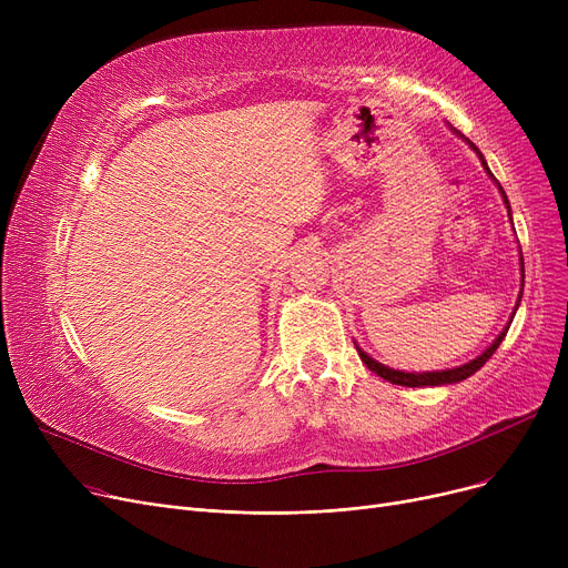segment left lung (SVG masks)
<instances>
[{
  "instance_id": "1",
  "label": "left lung",
  "mask_w": 568,
  "mask_h": 568,
  "mask_svg": "<svg viewBox=\"0 0 568 568\" xmlns=\"http://www.w3.org/2000/svg\"><path fill=\"white\" fill-rule=\"evenodd\" d=\"M454 133H458L456 129H452ZM476 154H479V159H481V163H484V168H486V172L493 176V172H490V168H488V163H486V159H484V154L479 152V146H476L474 142H469L465 135H460ZM493 182L497 184V189H499V193H501V200H504V204H506V209H509V219H511V204H509V197H506V193H504V189L499 186V182L497 179L493 176ZM511 223H514V219H511ZM520 274H523V285H525V262H523V253H520ZM520 296H523V290H520V294H518V304H516V308H514V313H511V320H514V315H516V311H518V306H520ZM511 320H509V324L504 326L501 329V334L479 354V356H474V359H469L467 364H463V366H456V368H446V371H428V373H405V371H396V368H389V366H384V364H379L377 359H373L371 354H366L359 345H356V352H359V356H362V362L368 366V371H373L375 375H379L382 379H386V382H392V384H400V386H444V384H458V382H463V379H467L469 375H474L476 371H479L490 356L495 354V349L499 347V343L504 341V336H506V332H509V326H511Z\"/></svg>"
}]
</instances>
